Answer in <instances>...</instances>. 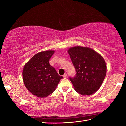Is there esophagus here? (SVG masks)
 <instances>
[{
    "label": "esophagus",
    "mask_w": 126,
    "mask_h": 126,
    "mask_svg": "<svg viewBox=\"0 0 126 126\" xmlns=\"http://www.w3.org/2000/svg\"><path fill=\"white\" fill-rule=\"evenodd\" d=\"M63 76L64 78H65V77H66V76H67V75H66V74H65L63 75Z\"/></svg>",
    "instance_id": "obj_1"
}]
</instances>
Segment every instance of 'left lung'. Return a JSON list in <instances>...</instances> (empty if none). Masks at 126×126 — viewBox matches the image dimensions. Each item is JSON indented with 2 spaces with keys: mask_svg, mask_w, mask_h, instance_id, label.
Wrapping results in <instances>:
<instances>
[{
  "mask_svg": "<svg viewBox=\"0 0 126 126\" xmlns=\"http://www.w3.org/2000/svg\"><path fill=\"white\" fill-rule=\"evenodd\" d=\"M76 70L74 77H69L76 92L90 95L97 91L105 78L107 67L103 58L88 47L79 46L68 50Z\"/></svg>",
  "mask_w": 126,
  "mask_h": 126,
  "instance_id": "obj_1",
  "label": "left lung"
}]
</instances>
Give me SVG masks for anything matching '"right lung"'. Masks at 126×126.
Segmentation results:
<instances>
[{"label": "right lung", "mask_w": 126, "mask_h": 126, "mask_svg": "<svg viewBox=\"0 0 126 126\" xmlns=\"http://www.w3.org/2000/svg\"><path fill=\"white\" fill-rule=\"evenodd\" d=\"M54 52L50 50L37 53L24 67V83L28 90L37 97H45L52 94L63 78L50 65L49 60Z\"/></svg>", "instance_id": "1"}]
</instances>
